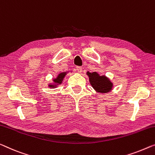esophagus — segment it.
Listing matches in <instances>:
<instances>
[{
  "label": "esophagus",
  "mask_w": 155,
  "mask_h": 155,
  "mask_svg": "<svg viewBox=\"0 0 155 155\" xmlns=\"http://www.w3.org/2000/svg\"><path fill=\"white\" fill-rule=\"evenodd\" d=\"M76 69H77V71H78V73H81V71H82V68H81V67L77 66V68H76Z\"/></svg>",
  "instance_id": "esophagus-1"
}]
</instances>
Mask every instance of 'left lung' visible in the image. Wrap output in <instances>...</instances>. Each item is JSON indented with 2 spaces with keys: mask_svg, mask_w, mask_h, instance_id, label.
Listing matches in <instances>:
<instances>
[{
  "mask_svg": "<svg viewBox=\"0 0 155 155\" xmlns=\"http://www.w3.org/2000/svg\"><path fill=\"white\" fill-rule=\"evenodd\" d=\"M86 74L89 77V81L91 85L96 92L107 93L112 91L114 84L105 75H100L96 71L92 73L87 71Z\"/></svg>",
  "mask_w": 155,
  "mask_h": 155,
  "instance_id": "obj_1",
  "label": "left lung"
}]
</instances>
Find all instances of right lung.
I'll return each mask as SVG.
<instances>
[{"label": "right lung", "instance_id": "obj_1", "mask_svg": "<svg viewBox=\"0 0 155 155\" xmlns=\"http://www.w3.org/2000/svg\"><path fill=\"white\" fill-rule=\"evenodd\" d=\"M69 71H64V72H61L58 74V77L54 78L53 79V81L54 83L53 84H48V87H51V88H55V87H56L58 85L61 84L62 82H63V78L65 77L67 74H68Z\"/></svg>", "mask_w": 155, "mask_h": 155}]
</instances>
